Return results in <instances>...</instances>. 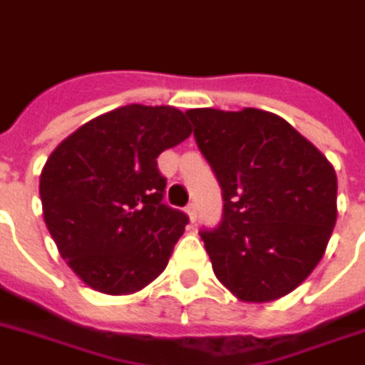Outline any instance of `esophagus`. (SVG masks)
Here are the masks:
<instances>
[{
  "label": "esophagus",
  "instance_id": "esophagus-1",
  "mask_svg": "<svg viewBox=\"0 0 365 365\" xmlns=\"http://www.w3.org/2000/svg\"><path fill=\"white\" fill-rule=\"evenodd\" d=\"M185 212H187V217H190L191 222H195V220H197V207H195V203L187 205V207H185Z\"/></svg>",
  "mask_w": 365,
  "mask_h": 365
}]
</instances>
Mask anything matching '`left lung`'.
<instances>
[{
  "label": "left lung",
  "mask_w": 365,
  "mask_h": 365,
  "mask_svg": "<svg viewBox=\"0 0 365 365\" xmlns=\"http://www.w3.org/2000/svg\"><path fill=\"white\" fill-rule=\"evenodd\" d=\"M199 150L222 187V220L201 232L217 279L244 302H272L312 274L336 222V174L280 115L195 108Z\"/></svg>",
  "instance_id": "8db88e82"
}]
</instances>
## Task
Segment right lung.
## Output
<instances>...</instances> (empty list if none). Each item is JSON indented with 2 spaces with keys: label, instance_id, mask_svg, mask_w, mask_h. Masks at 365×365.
<instances>
[{
  "label": "right lung",
  "instance_id": "right-lung-1",
  "mask_svg": "<svg viewBox=\"0 0 365 365\" xmlns=\"http://www.w3.org/2000/svg\"><path fill=\"white\" fill-rule=\"evenodd\" d=\"M190 135L178 108L129 104L86 121L46 160L44 222L86 286L133 294L166 269L190 218L162 203L156 158Z\"/></svg>",
  "mask_w": 365,
  "mask_h": 365
}]
</instances>
